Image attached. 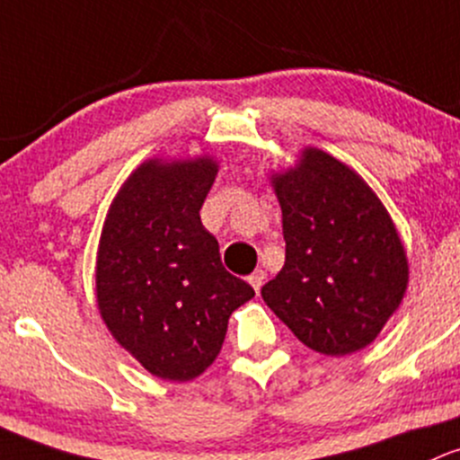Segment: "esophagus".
Returning a JSON list of instances; mask_svg holds the SVG:
<instances>
[{"label": "esophagus", "instance_id": "34e87169", "mask_svg": "<svg viewBox=\"0 0 460 460\" xmlns=\"http://www.w3.org/2000/svg\"><path fill=\"white\" fill-rule=\"evenodd\" d=\"M265 279H268V274H265L263 270H254V272L248 277V281H250V286H252L254 290L259 292V290H261L263 283H265Z\"/></svg>", "mask_w": 460, "mask_h": 460}]
</instances>
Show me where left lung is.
I'll return each instance as SVG.
<instances>
[{"mask_svg": "<svg viewBox=\"0 0 460 460\" xmlns=\"http://www.w3.org/2000/svg\"><path fill=\"white\" fill-rule=\"evenodd\" d=\"M286 265L261 288L301 343L328 357L370 345L407 288L405 250L383 203L323 150L274 177Z\"/></svg>", "mask_w": 460, "mask_h": 460, "instance_id": "obj_1", "label": "left lung"}]
</instances>
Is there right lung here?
Wrapping results in <instances>:
<instances>
[{
  "instance_id": "obj_1",
  "label": "right lung",
  "mask_w": 460,
  "mask_h": 460,
  "mask_svg": "<svg viewBox=\"0 0 460 460\" xmlns=\"http://www.w3.org/2000/svg\"><path fill=\"white\" fill-rule=\"evenodd\" d=\"M212 159H153L124 183L103 226L97 303L112 336L150 374L190 381L212 366L232 312L254 290L221 263L201 226Z\"/></svg>"
}]
</instances>
